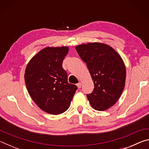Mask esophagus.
Listing matches in <instances>:
<instances>
[{
    "label": "esophagus",
    "instance_id": "esophagus-1",
    "mask_svg": "<svg viewBox=\"0 0 149 149\" xmlns=\"http://www.w3.org/2000/svg\"><path fill=\"white\" fill-rule=\"evenodd\" d=\"M81 85H82L81 83H78V84H77V86L78 88H79V89H80V88L81 87Z\"/></svg>",
    "mask_w": 149,
    "mask_h": 149
}]
</instances>
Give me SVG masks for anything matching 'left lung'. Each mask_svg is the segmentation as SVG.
<instances>
[{
	"instance_id": "left-lung-1",
	"label": "left lung",
	"mask_w": 149,
	"mask_h": 149,
	"mask_svg": "<svg viewBox=\"0 0 149 149\" xmlns=\"http://www.w3.org/2000/svg\"><path fill=\"white\" fill-rule=\"evenodd\" d=\"M78 54L86 63L94 89L87 97L94 109L104 111L112 107L124 89L125 64L118 52L109 45L93 42L77 45Z\"/></svg>"
}]
</instances>
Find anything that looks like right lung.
Listing matches in <instances>:
<instances>
[{"instance_id": "obj_1", "label": "right lung", "mask_w": 149, "mask_h": 149, "mask_svg": "<svg viewBox=\"0 0 149 149\" xmlns=\"http://www.w3.org/2000/svg\"><path fill=\"white\" fill-rule=\"evenodd\" d=\"M68 47H47L32 58L24 78L29 95L42 110L60 114L70 107L77 87L68 81L62 62Z\"/></svg>"}]
</instances>
